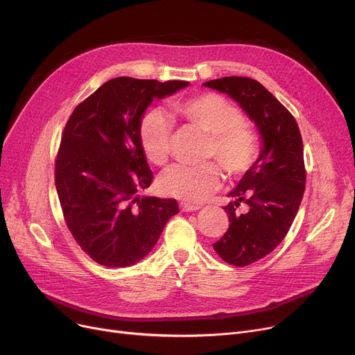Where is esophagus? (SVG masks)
Instances as JSON below:
<instances>
[{
    "label": "esophagus",
    "instance_id": "obj_1",
    "mask_svg": "<svg viewBox=\"0 0 355 355\" xmlns=\"http://www.w3.org/2000/svg\"><path fill=\"white\" fill-rule=\"evenodd\" d=\"M180 209H181V211L191 213V211L200 210L201 206H194V204H189V202H181V204H180Z\"/></svg>",
    "mask_w": 355,
    "mask_h": 355
}]
</instances>
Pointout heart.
Here are the masks:
<instances>
[{
  "mask_svg": "<svg viewBox=\"0 0 355 355\" xmlns=\"http://www.w3.org/2000/svg\"><path fill=\"white\" fill-rule=\"evenodd\" d=\"M174 114L191 128L209 135L206 158L217 159L230 177L246 174L262 153V141L254 126L243 119L240 109L226 96L216 92L177 99ZM173 123L161 110H151L139 125V141L149 162L162 166L170 159ZM223 175L216 162L198 166L175 165L159 178V189L184 202L207 200L221 184Z\"/></svg>",
  "mask_w": 355,
  "mask_h": 355,
  "instance_id": "heart-1",
  "label": "heart"
}]
</instances>
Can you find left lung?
<instances>
[{
  "label": "left lung",
  "instance_id": "1",
  "mask_svg": "<svg viewBox=\"0 0 355 355\" xmlns=\"http://www.w3.org/2000/svg\"><path fill=\"white\" fill-rule=\"evenodd\" d=\"M204 86L239 102L263 139L257 162L229 194L230 225L213 245L225 262L248 266L277 248L300 210L306 182L302 137L291 112L257 80L229 76Z\"/></svg>",
  "mask_w": 355,
  "mask_h": 355
}]
</instances>
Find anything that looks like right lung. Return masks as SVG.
Returning <instances> with one entry per match:
<instances>
[{
    "mask_svg": "<svg viewBox=\"0 0 355 355\" xmlns=\"http://www.w3.org/2000/svg\"><path fill=\"white\" fill-rule=\"evenodd\" d=\"M189 85L115 78L70 115L54 162V182L67 229L96 263H138L178 213L174 198L138 197L154 178L139 125L154 98L170 96Z\"/></svg>",
    "mask_w": 355,
    "mask_h": 355,
    "instance_id": "1",
    "label": "right lung"
}]
</instances>
